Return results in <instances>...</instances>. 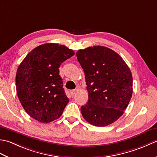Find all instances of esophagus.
Instances as JSON below:
<instances>
[{"mask_svg": "<svg viewBox=\"0 0 157 157\" xmlns=\"http://www.w3.org/2000/svg\"><path fill=\"white\" fill-rule=\"evenodd\" d=\"M76 90H71L70 91V94H71V95H72V96H73L74 95L75 93H76Z\"/></svg>", "mask_w": 157, "mask_h": 157, "instance_id": "esophagus-1", "label": "esophagus"}]
</instances>
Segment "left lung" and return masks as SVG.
<instances>
[{
    "mask_svg": "<svg viewBox=\"0 0 157 157\" xmlns=\"http://www.w3.org/2000/svg\"><path fill=\"white\" fill-rule=\"evenodd\" d=\"M78 61L84 69L88 101L81 106L83 117L90 124L104 127L121 117L133 92L129 67L113 50L94 46L79 50Z\"/></svg>",
    "mask_w": 157,
    "mask_h": 157,
    "instance_id": "8db88e82",
    "label": "left lung"
}]
</instances>
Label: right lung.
Instances as JSON below:
<instances>
[{
	"label": "right lung",
	"instance_id": "right-lung-1",
	"mask_svg": "<svg viewBox=\"0 0 157 157\" xmlns=\"http://www.w3.org/2000/svg\"><path fill=\"white\" fill-rule=\"evenodd\" d=\"M74 55L64 45L47 43L33 49L23 60L16 73L17 94L31 117L49 123L62 115L69 98L59 68Z\"/></svg>",
	"mask_w": 157,
	"mask_h": 157
}]
</instances>
